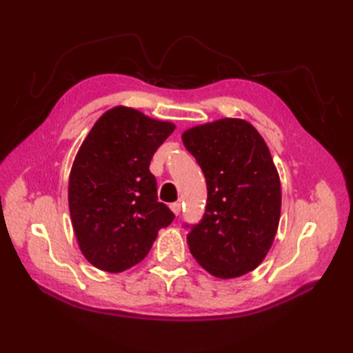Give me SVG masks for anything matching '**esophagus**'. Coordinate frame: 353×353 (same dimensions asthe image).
<instances>
[{"label": "esophagus", "mask_w": 353, "mask_h": 353, "mask_svg": "<svg viewBox=\"0 0 353 353\" xmlns=\"http://www.w3.org/2000/svg\"><path fill=\"white\" fill-rule=\"evenodd\" d=\"M170 209L172 211V214L179 215V214H181V211H182V205L181 203H171Z\"/></svg>", "instance_id": "34e87169"}]
</instances>
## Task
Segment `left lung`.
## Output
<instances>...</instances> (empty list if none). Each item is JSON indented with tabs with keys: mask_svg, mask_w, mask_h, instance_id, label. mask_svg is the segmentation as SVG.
I'll list each match as a JSON object with an SVG mask.
<instances>
[{
	"mask_svg": "<svg viewBox=\"0 0 353 353\" xmlns=\"http://www.w3.org/2000/svg\"><path fill=\"white\" fill-rule=\"evenodd\" d=\"M182 141L206 177L203 219L186 236L208 273L234 279L256 268L281 219V181L264 138L241 118L185 130Z\"/></svg>",
	"mask_w": 353,
	"mask_h": 353,
	"instance_id": "1",
	"label": "left lung"
}]
</instances>
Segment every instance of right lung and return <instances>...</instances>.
Masks as SVG:
<instances>
[{
  "label": "right lung",
  "mask_w": 353,
  "mask_h": 353,
  "mask_svg": "<svg viewBox=\"0 0 353 353\" xmlns=\"http://www.w3.org/2000/svg\"><path fill=\"white\" fill-rule=\"evenodd\" d=\"M170 121L117 106L97 119L74 159L68 205L83 256L103 272L121 273L152 249L174 220L157 201L150 161L174 132Z\"/></svg>",
  "instance_id": "1"
}]
</instances>
